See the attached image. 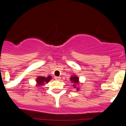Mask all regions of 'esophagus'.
<instances>
[{"label":"esophagus","mask_w":126,"mask_h":126,"mask_svg":"<svg viewBox=\"0 0 126 126\" xmlns=\"http://www.w3.org/2000/svg\"><path fill=\"white\" fill-rule=\"evenodd\" d=\"M54 78H55V80H60V79H61V77L55 76V77H54Z\"/></svg>","instance_id":"1"}]
</instances>
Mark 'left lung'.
<instances>
[{"mask_svg":"<svg viewBox=\"0 0 126 126\" xmlns=\"http://www.w3.org/2000/svg\"><path fill=\"white\" fill-rule=\"evenodd\" d=\"M70 79H71V81H72V83H74V84H73L74 88L76 87V84L79 83L78 78L77 76H74L71 77ZM77 90H78V88H77Z\"/></svg>","mask_w":126,"mask_h":126,"instance_id":"8db88e82","label":"left lung"}]
</instances>
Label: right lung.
Returning a JSON list of instances; mask_svg holds the SVG:
<instances>
[{
    "label": "right lung",
    "instance_id": "obj_1",
    "mask_svg": "<svg viewBox=\"0 0 126 126\" xmlns=\"http://www.w3.org/2000/svg\"><path fill=\"white\" fill-rule=\"evenodd\" d=\"M51 76H48L47 78H45L44 76H40L38 77L36 79V82H37V84H38L39 86H41L42 84H44L45 83H48L50 81V80L51 79Z\"/></svg>",
    "mask_w": 126,
    "mask_h": 126
}]
</instances>
